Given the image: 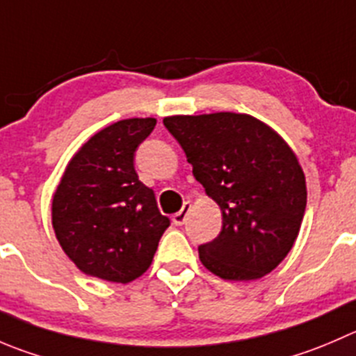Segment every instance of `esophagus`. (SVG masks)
Returning <instances> with one entry per match:
<instances>
[{
    "label": "esophagus",
    "mask_w": 356,
    "mask_h": 356,
    "mask_svg": "<svg viewBox=\"0 0 356 356\" xmlns=\"http://www.w3.org/2000/svg\"><path fill=\"white\" fill-rule=\"evenodd\" d=\"M189 210H191V203L184 202V205H182V209L179 210L177 213H174V216H172V220H174L175 226H182V224L186 222V217H188Z\"/></svg>",
    "instance_id": "esophagus-1"
}]
</instances>
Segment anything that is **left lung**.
I'll use <instances>...</instances> for the list:
<instances>
[{"label":"left lung","instance_id":"obj_1","mask_svg":"<svg viewBox=\"0 0 356 356\" xmlns=\"http://www.w3.org/2000/svg\"><path fill=\"white\" fill-rule=\"evenodd\" d=\"M193 175L222 212V229L198 247L224 280H257L291 252L306 210V181L291 147L259 120L236 113L170 116Z\"/></svg>","mask_w":356,"mask_h":356}]
</instances>
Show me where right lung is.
Listing matches in <instances>:
<instances>
[{
  "label": "right lung",
  "instance_id": "right-lung-1",
  "mask_svg": "<svg viewBox=\"0 0 356 356\" xmlns=\"http://www.w3.org/2000/svg\"><path fill=\"white\" fill-rule=\"evenodd\" d=\"M154 118L116 122L72 156L51 202L55 234L83 273L129 284L149 268L170 219L139 181L134 158Z\"/></svg>",
  "mask_w": 356,
  "mask_h": 356
}]
</instances>
